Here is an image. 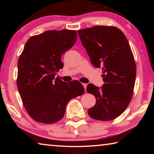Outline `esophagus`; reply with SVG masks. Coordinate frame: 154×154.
<instances>
[{
	"instance_id": "1",
	"label": "esophagus",
	"mask_w": 154,
	"mask_h": 154,
	"mask_svg": "<svg viewBox=\"0 0 154 154\" xmlns=\"http://www.w3.org/2000/svg\"><path fill=\"white\" fill-rule=\"evenodd\" d=\"M83 86L84 87L85 90H86V88H87V84H86V83H83Z\"/></svg>"
}]
</instances>
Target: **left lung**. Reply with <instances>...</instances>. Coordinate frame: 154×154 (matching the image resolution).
<instances>
[{
    "instance_id": "obj_1",
    "label": "left lung",
    "mask_w": 154,
    "mask_h": 154,
    "mask_svg": "<svg viewBox=\"0 0 154 154\" xmlns=\"http://www.w3.org/2000/svg\"><path fill=\"white\" fill-rule=\"evenodd\" d=\"M77 32L93 66L103 69V86L92 83L87 86V92L96 100L88 115L100 121L116 119L130 104L136 79V64L128 41L115 26H96Z\"/></svg>"
}]
</instances>
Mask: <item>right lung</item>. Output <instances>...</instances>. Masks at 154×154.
<instances>
[{
	"instance_id": "right-lung-1",
	"label": "right lung",
	"mask_w": 154,
	"mask_h": 154,
	"mask_svg": "<svg viewBox=\"0 0 154 154\" xmlns=\"http://www.w3.org/2000/svg\"><path fill=\"white\" fill-rule=\"evenodd\" d=\"M77 40L75 30H47L26 43L17 63V85L23 105L34 120L53 124L63 118L67 103L85 92L77 80L66 83L57 72L62 55Z\"/></svg>"
}]
</instances>
